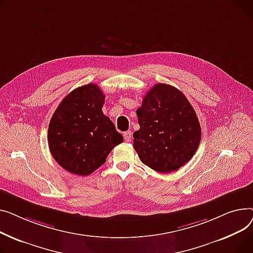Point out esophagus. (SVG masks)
<instances>
[{
	"mask_svg": "<svg viewBox=\"0 0 253 253\" xmlns=\"http://www.w3.org/2000/svg\"><path fill=\"white\" fill-rule=\"evenodd\" d=\"M131 136H132V132H131L130 130L126 131V132L124 133V138H125L126 142H129V141L131 140Z\"/></svg>",
	"mask_w": 253,
	"mask_h": 253,
	"instance_id": "esophagus-1",
	"label": "esophagus"
}]
</instances>
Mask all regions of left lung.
Returning a JSON list of instances; mask_svg holds the SVG:
<instances>
[{"instance_id":"8db88e82","label":"left lung","mask_w":253,"mask_h":253,"mask_svg":"<svg viewBox=\"0 0 253 253\" xmlns=\"http://www.w3.org/2000/svg\"><path fill=\"white\" fill-rule=\"evenodd\" d=\"M140 129L133 132V148L150 169L168 173L193 157L201 140L198 117L176 87L157 84L137 109Z\"/></svg>"}]
</instances>
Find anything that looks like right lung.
Segmentation results:
<instances>
[{"instance_id":"right-lung-1","label":"right lung","mask_w":253,"mask_h":253,"mask_svg":"<svg viewBox=\"0 0 253 253\" xmlns=\"http://www.w3.org/2000/svg\"><path fill=\"white\" fill-rule=\"evenodd\" d=\"M104 100L105 96L97 84L82 85L62 100L51 118L50 152L58 165L71 173L91 174L124 141L102 112Z\"/></svg>"}]
</instances>
